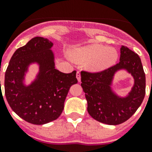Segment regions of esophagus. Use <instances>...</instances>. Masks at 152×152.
<instances>
[{"instance_id": "obj_1", "label": "esophagus", "mask_w": 152, "mask_h": 152, "mask_svg": "<svg viewBox=\"0 0 152 152\" xmlns=\"http://www.w3.org/2000/svg\"><path fill=\"white\" fill-rule=\"evenodd\" d=\"M76 77H77V80H78L79 82H80V74L79 72H77V74H76Z\"/></svg>"}]
</instances>
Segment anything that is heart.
I'll return each instance as SVG.
<instances>
[{"mask_svg": "<svg viewBox=\"0 0 152 152\" xmlns=\"http://www.w3.org/2000/svg\"><path fill=\"white\" fill-rule=\"evenodd\" d=\"M119 57L114 48L101 44H93L80 47L75 52V59L78 61H90L94 71L100 72L110 68L116 62Z\"/></svg>", "mask_w": 152, "mask_h": 152, "instance_id": "1", "label": "heart"}]
</instances>
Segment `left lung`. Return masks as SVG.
<instances>
[{"label":"left lung","instance_id":"obj_1","mask_svg":"<svg viewBox=\"0 0 152 152\" xmlns=\"http://www.w3.org/2000/svg\"><path fill=\"white\" fill-rule=\"evenodd\" d=\"M125 69L134 79L132 90L126 97H120L112 88L115 74ZM81 87L88 101V111L96 121L108 125H119L128 120L135 113L145 95V75L140 58L128 47L122 45L119 62L103 72H81Z\"/></svg>","mask_w":152,"mask_h":152}]
</instances>
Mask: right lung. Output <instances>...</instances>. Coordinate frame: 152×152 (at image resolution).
I'll use <instances>...</instances> for the list:
<instances>
[{
    "label": "right lung",
    "instance_id": "add662e5",
    "mask_svg": "<svg viewBox=\"0 0 152 152\" xmlns=\"http://www.w3.org/2000/svg\"><path fill=\"white\" fill-rule=\"evenodd\" d=\"M52 46L48 39L34 37L16 50L5 73V96L9 105L32 124L43 125L59 117L69 88L77 83L76 71L65 74L56 69ZM32 64H38L39 72L26 86L25 76Z\"/></svg>",
    "mask_w": 152,
    "mask_h": 152
}]
</instances>
